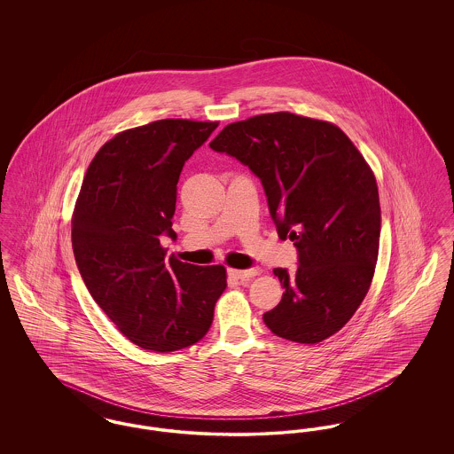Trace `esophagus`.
Instances as JSON below:
<instances>
[{"label":"esophagus","mask_w":454,"mask_h":454,"mask_svg":"<svg viewBox=\"0 0 454 454\" xmlns=\"http://www.w3.org/2000/svg\"><path fill=\"white\" fill-rule=\"evenodd\" d=\"M230 276L235 278L237 281L247 282L250 281L254 276H257V270H254V269H231Z\"/></svg>","instance_id":"esophagus-1"}]
</instances>
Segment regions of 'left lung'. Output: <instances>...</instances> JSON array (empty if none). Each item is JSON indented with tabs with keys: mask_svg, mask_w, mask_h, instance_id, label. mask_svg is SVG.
Listing matches in <instances>:
<instances>
[{
	"mask_svg": "<svg viewBox=\"0 0 454 454\" xmlns=\"http://www.w3.org/2000/svg\"><path fill=\"white\" fill-rule=\"evenodd\" d=\"M209 146L259 176L279 237L298 250L294 274L274 269L284 294L263 324L298 344L337 333L364 300L380 248V195L363 154L337 126L291 112L233 122Z\"/></svg>",
	"mask_w": 454,
	"mask_h": 454,
	"instance_id": "obj_1",
	"label": "left lung"
}]
</instances>
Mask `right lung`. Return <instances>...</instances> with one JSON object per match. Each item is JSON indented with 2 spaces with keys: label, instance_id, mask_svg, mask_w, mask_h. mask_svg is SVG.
Segmentation results:
<instances>
[{
  "label": "right lung",
  "instance_id": "right-lung-1",
  "mask_svg": "<svg viewBox=\"0 0 454 454\" xmlns=\"http://www.w3.org/2000/svg\"><path fill=\"white\" fill-rule=\"evenodd\" d=\"M217 122L165 119L124 130L95 154L73 215V252L91 298L136 346L172 352L199 342L226 289L223 265L170 257L185 161Z\"/></svg>",
  "mask_w": 454,
  "mask_h": 454
}]
</instances>
